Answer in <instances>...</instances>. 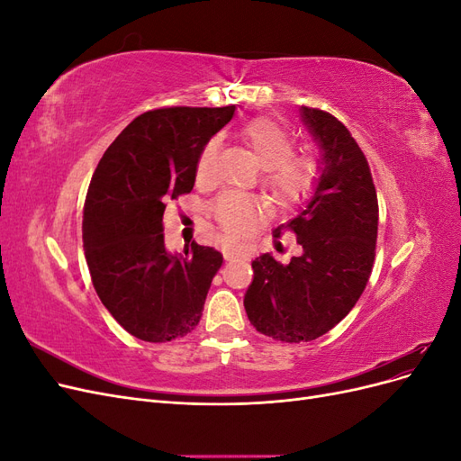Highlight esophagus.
I'll list each match as a JSON object with an SVG mask.
<instances>
[{
	"instance_id": "34e87169",
	"label": "esophagus",
	"mask_w": 461,
	"mask_h": 461,
	"mask_svg": "<svg viewBox=\"0 0 461 461\" xmlns=\"http://www.w3.org/2000/svg\"><path fill=\"white\" fill-rule=\"evenodd\" d=\"M232 259V256L230 254H225V261H230Z\"/></svg>"
}]
</instances>
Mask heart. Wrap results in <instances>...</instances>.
<instances>
[{"instance_id": "heart-1", "label": "heart", "mask_w": 461, "mask_h": 461, "mask_svg": "<svg viewBox=\"0 0 461 461\" xmlns=\"http://www.w3.org/2000/svg\"><path fill=\"white\" fill-rule=\"evenodd\" d=\"M242 140L263 169L261 185L275 203L290 205L310 190L315 167L310 159L290 156L294 142L281 124L271 119H256L242 131ZM215 158L217 142L209 140L202 148L196 163V176L202 183L212 176ZM258 207V200L248 194L227 192L217 198L213 212L222 229L236 239L254 227Z\"/></svg>"}]
</instances>
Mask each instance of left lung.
Returning <instances> with one entry per match:
<instances>
[{"label":"left lung","instance_id":"8db88e82","mask_svg":"<svg viewBox=\"0 0 461 461\" xmlns=\"http://www.w3.org/2000/svg\"><path fill=\"white\" fill-rule=\"evenodd\" d=\"M300 115L319 146L312 196L286 222L302 254L286 265L256 258L244 294L249 323L281 342L315 340L350 313L369 281L379 227L369 165L350 131L327 111L302 107Z\"/></svg>","mask_w":461,"mask_h":461}]
</instances>
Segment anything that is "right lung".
I'll use <instances>...</instances> for the list:
<instances>
[{"label":"right lung","mask_w":461,"mask_h":461,"mask_svg":"<svg viewBox=\"0 0 461 461\" xmlns=\"http://www.w3.org/2000/svg\"><path fill=\"white\" fill-rule=\"evenodd\" d=\"M227 107L146 111L97 163L86 194L82 242L94 288L107 312L146 342L183 339L196 329L222 256L192 242L165 248V203L196 183L202 148L234 115Z\"/></svg>","instance_id":"right-lung-1"}]
</instances>
